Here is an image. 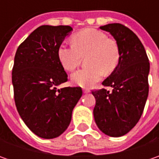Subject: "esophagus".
<instances>
[{"instance_id":"1","label":"esophagus","mask_w":159,"mask_h":159,"mask_svg":"<svg viewBox=\"0 0 159 159\" xmlns=\"http://www.w3.org/2000/svg\"><path fill=\"white\" fill-rule=\"evenodd\" d=\"M83 92H84L85 94H86V93H89V92H90V89H83Z\"/></svg>"}]
</instances>
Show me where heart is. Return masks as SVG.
I'll use <instances>...</instances> for the list:
<instances>
[{
    "instance_id": "heart-1",
    "label": "heart",
    "mask_w": 159,
    "mask_h": 159,
    "mask_svg": "<svg viewBox=\"0 0 159 159\" xmlns=\"http://www.w3.org/2000/svg\"><path fill=\"white\" fill-rule=\"evenodd\" d=\"M73 43L63 42L58 48L60 64L66 70L72 71L86 57L89 66L77 70L71 75L72 81L81 87H91L106 74L116 69L119 60V48L109 40L106 34L95 29H85L72 38Z\"/></svg>"
}]
</instances>
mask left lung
<instances>
[{
    "instance_id": "8db88e82",
    "label": "left lung",
    "mask_w": 159,
    "mask_h": 159,
    "mask_svg": "<svg viewBox=\"0 0 159 159\" xmlns=\"http://www.w3.org/2000/svg\"><path fill=\"white\" fill-rule=\"evenodd\" d=\"M117 41L119 64L103 80L105 89L93 90L95 98L94 117L102 133L109 136H122L137 124L149 94V58L141 40L129 28L119 23L100 27Z\"/></svg>"
}]
</instances>
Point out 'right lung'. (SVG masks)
Returning a JSON list of instances; mask_svg holds the SVG:
<instances>
[{
    "instance_id": "add662e5",
    "label": "right lung",
    "mask_w": 159,
    "mask_h": 159,
    "mask_svg": "<svg viewBox=\"0 0 159 159\" xmlns=\"http://www.w3.org/2000/svg\"><path fill=\"white\" fill-rule=\"evenodd\" d=\"M71 30L69 25H41L16 52L12 68L16 107L29 129L41 138L57 137L67 129L82 95L80 87L57 89L68 80L57 50Z\"/></svg>"
}]
</instances>
